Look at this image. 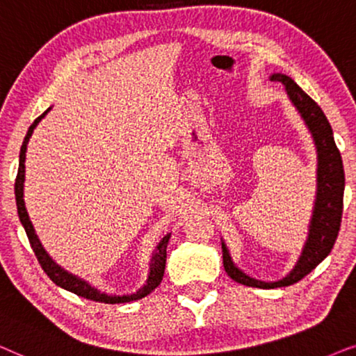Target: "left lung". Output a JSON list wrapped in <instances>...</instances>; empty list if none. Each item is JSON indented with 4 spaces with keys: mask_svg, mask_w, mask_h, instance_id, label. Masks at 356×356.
Wrapping results in <instances>:
<instances>
[{
    "mask_svg": "<svg viewBox=\"0 0 356 356\" xmlns=\"http://www.w3.org/2000/svg\"><path fill=\"white\" fill-rule=\"evenodd\" d=\"M272 81H278L286 86L288 96L300 111L301 117L305 118L307 129H309L312 138H314L319 164H317V198L309 226V238H307L301 257L290 275H286L283 280L270 283L250 278L249 275L243 273L236 267L229 257L226 245L221 244L222 265H225L226 273L241 285L265 288V290L290 286L293 283L300 282L329 255L339 236L340 222H342L345 188L342 156H340V151L334 141L332 127H330L322 108L293 81L290 76L280 73L272 74Z\"/></svg>",
    "mask_w": 356,
    "mask_h": 356,
    "instance_id": "1",
    "label": "left lung"
}]
</instances>
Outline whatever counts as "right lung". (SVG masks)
I'll list each match as a JSON object with an SVG mask.
<instances>
[{
	"label": "right lung",
	"instance_id": "right-lung-1",
	"mask_svg": "<svg viewBox=\"0 0 356 356\" xmlns=\"http://www.w3.org/2000/svg\"><path fill=\"white\" fill-rule=\"evenodd\" d=\"M49 111H45L40 117H37L34 123L29 127V130H27V135H26V138H24V143L21 146V154H19V168H17V175H16V184H14V193H16V205H17L19 220H21L24 229H26V234H27V238H29L31 248H32V250H34V254H35L37 260H39L42 270H44V272L47 273V277H49L50 280L55 283V285H58L61 288H65V290L74 293V295L86 298V300H91V301L107 302V305H118V302H130V301L140 300V298H145L159 285L161 280H163L164 267H165V248H168L170 234L164 236L163 241H161L158 245V249H156L153 260H151V272H149V277H148V282H146V285L141 288L140 291H136L135 295H127V296H108V295H106V293L97 291L96 288L88 285L84 280H79V278L73 277L71 273L65 272L63 268H60L58 265H56L54 260L47 255L44 248H42V244L39 243V239H37L35 231H34V227H32V222L29 220V215H27L26 207H24L22 187H24V172H26V170H24V168H26V165H24V161H26V149H27V143H29V138L32 136V131H34L37 123H39L42 118L45 117V113Z\"/></svg>",
	"mask_w": 356,
	"mask_h": 356
}]
</instances>
